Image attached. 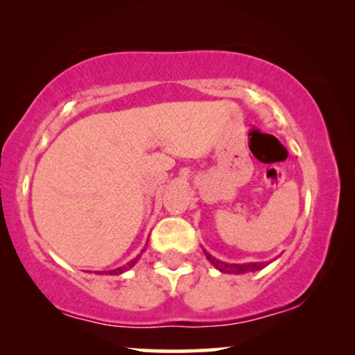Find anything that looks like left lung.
I'll return each mask as SVG.
<instances>
[{
    "label": "left lung",
    "instance_id": "left-lung-1",
    "mask_svg": "<svg viewBox=\"0 0 355 355\" xmlns=\"http://www.w3.org/2000/svg\"><path fill=\"white\" fill-rule=\"evenodd\" d=\"M203 254H205L207 260L210 261V263L215 266L216 270H220L221 273H231V275H244V273H249V271H257V270H261L265 268V263H254V261H250V263H226V261H221L215 259V257L208 254L207 250H203Z\"/></svg>",
    "mask_w": 355,
    "mask_h": 355
}]
</instances>
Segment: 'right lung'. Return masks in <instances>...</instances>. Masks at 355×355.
I'll return each mask as SVG.
<instances>
[{"label": "right lung", "instance_id": "obj_1", "mask_svg": "<svg viewBox=\"0 0 355 355\" xmlns=\"http://www.w3.org/2000/svg\"><path fill=\"white\" fill-rule=\"evenodd\" d=\"M144 252V250H142ZM140 255H142V254H140ZM140 255H137V257H135V259L134 260H130L129 261V263H125L124 266H119V268H116V270H110V271H106V273L105 275H123L124 273V271H128L129 268H132V266L135 265V263H137V260L140 259Z\"/></svg>", "mask_w": 355, "mask_h": 355}]
</instances>
